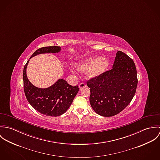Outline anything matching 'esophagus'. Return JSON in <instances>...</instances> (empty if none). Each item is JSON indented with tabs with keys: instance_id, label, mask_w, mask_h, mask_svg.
I'll use <instances>...</instances> for the list:
<instances>
[{
	"instance_id": "1",
	"label": "esophagus",
	"mask_w": 160,
	"mask_h": 160,
	"mask_svg": "<svg viewBox=\"0 0 160 160\" xmlns=\"http://www.w3.org/2000/svg\"><path fill=\"white\" fill-rule=\"evenodd\" d=\"M86 87V85L85 83L82 82V83H80V84H79V88L80 89H83V88H85Z\"/></svg>"
}]
</instances>
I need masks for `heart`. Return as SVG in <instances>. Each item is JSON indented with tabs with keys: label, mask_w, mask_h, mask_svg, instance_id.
<instances>
[{
	"label": "heart",
	"mask_w": 160,
	"mask_h": 160,
	"mask_svg": "<svg viewBox=\"0 0 160 160\" xmlns=\"http://www.w3.org/2000/svg\"><path fill=\"white\" fill-rule=\"evenodd\" d=\"M108 66V60L98 56L86 59L83 63L78 66V69L80 71H91L92 76H98L104 73ZM71 71L73 74H78V71L73 67H71Z\"/></svg>",
	"instance_id": "1"
}]
</instances>
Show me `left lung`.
I'll use <instances>...</instances> for the list:
<instances>
[{
  "label": "left lung",
  "mask_w": 160,
  "mask_h": 160,
  "mask_svg": "<svg viewBox=\"0 0 160 160\" xmlns=\"http://www.w3.org/2000/svg\"><path fill=\"white\" fill-rule=\"evenodd\" d=\"M112 68L87 82L92 109L105 117L122 111L132 100L137 89V70L129 57L117 51Z\"/></svg>",
  "instance_id": "8db88e82"
}]
</instances>
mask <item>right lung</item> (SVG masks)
<instances>
[{"mask_svg":"<svg viewBox=\"0 0 160 160\" xmlns=\"http://www.w3.org/2000/svg\"><path fill=\"white\" fill-rule=\"evenodd\" d=\"M61 50V47L58 46L44 47L38 49L31 55L23 69V84L26 97L36 111L46 116L55 117L65 113L79 91L78 85L72 86L65 79H59L48 88H40L29 81L27 77L26 69L31 58L43 53H57Z\"/></svg>","mask_w":160,"mask_h":160,"instance_id":"obj_1","label":"right lung"}]
</instances>
